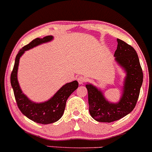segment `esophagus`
Listing matches in <instances>:
<instances>
[{
  "label": "esophagus",
  "mask_w": 152,
  "mask_h": 152,
  "mask_svg": "<svg viewBox=\"0 0 152 152\" xmlns=\"http://www.w3.org/2000/svg\"><path fill=\"white\" fill-rule=\"evenodd\" d=\"M77 81L78 83H79V84H83V83H85V81H86V79H85L84 77L83 76H79L77 77Z\"/></svg>",
  "instance_id": "esophagus-1"
}]
</instances>
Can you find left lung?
I'll return each mask as SVG.
<instances>
[{"label":"left lung","instance_id":"obj_1","mask_svg":"<svg viewBox=\"0 0 152 152\" xmlns=\"http://www.w3.org/2000/svg\"><path fill=\"white\" fill-rule=\"evenodd\" d=\"M115 61L126 73L122 94L117 103L109 102L101 90L88 83L89 112L98 122H112L128 115L136 105L143 83V72L136 51L131 45L117 39Z\"/></svg>","mask_w":152,"mask_h":152}]
</instances>
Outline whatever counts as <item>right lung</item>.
I'll return each instance as SVG.
<instances>
[{"label":"right lung","instance_id":"right-lung-1","mask_svg":"<svg viewBox=\"0 0 152 152\" xmlns=\"http://www.w3.org/2000/svg\"><path fill=\"white\" fill-rule=\"evenodd\" d=\"M53 39V37L51 35L45 36L43 38L37 37L20 49L16 56L14 69L11 75V84L14 90V96L19 109L27 118L37 123L43 125L58 121L62 117L66 107V100L77 88V81L75 80L65 84L49 100L42 103H35L30 100L27 96L22 93L17 80V71L19 58L26 50H30L42 43L50 42Z\"/></svg>","mask_w":152,"mask_h":152}]
</instances>
